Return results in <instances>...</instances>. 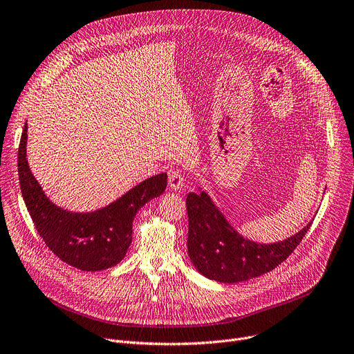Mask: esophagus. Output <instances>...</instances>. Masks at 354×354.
Returning a JSON list of instances; mask_svg holds the SVG:
<instances>
[{
	"instance_id": "esophagus-1",
	"label": "esophagus",
	"mask_w": 354,
	"mask_h": 354,
	"mask_svg": "<svg viewBox=\"0 0 354 354\" xmlns=\"http://www.w3.org/2000/svg\"><path fill=\"white\" fill-rule=\"evenodd\" d=\"M168 185L172 190H179L185 185V175L180 168H174L168 172Z\"/></svg>"
}]
</instances>
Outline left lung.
Wrapping results in <instances>:
<instances>
[{
    "mask_svg": "<svg viewBox=\"0 0 354 354\" xmlns=\"http://www.w3.org/2000/svg\"><path fill=\"white\" fill-rule=\"evenodd\" d=\"M187 252L196 270L209 279L236 283L272 271L285 261L308 233L313 218L286 240L261 244L244 239L216 207L206 192L186 198Z\"/></svg>",
    "mask_w": 354,
    "mask_h": 354,
    "instance_id": "obj_1",
    "label": "left lung"
}]
</instances>
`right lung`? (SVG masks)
Returning a JSON list of instances; mask_svg holds the SVG:
<instances>
[{
	"label": "right lung",
	"mask_w": 354,
	"mask_h": 354,
	"mask_svg": "<svg viewBox=\"0 0 354 354\" xmlns=\"http://www.w3.org/2000/svg\"><path fill=\"white\" fill-rule=\"evenodd\" d=\"M26 131L25 122L18 148L19 185L45 244L63 263L82 271H102L118 264L133 241L134 216L151 199L164 194L168 175L142 180L103 209L73 213L52 203L32 175L26 160Z\"/></svg>",
	"instance_id": "right-lung-1"
}]
</instances>
